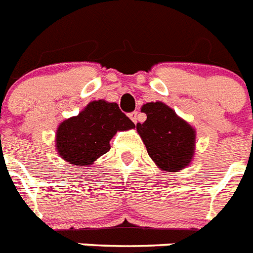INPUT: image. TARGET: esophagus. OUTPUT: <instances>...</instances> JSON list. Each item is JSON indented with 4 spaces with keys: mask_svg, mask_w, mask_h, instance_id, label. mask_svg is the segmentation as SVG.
<instances>
[{
    "mask_svg": "<svg viewBox=\"0 0 253 253\" xmlns=\"http://www.w3.org/2000/svg\"><path fill=\"white\" fill-rule=\"evenodd\" d=\"M129 118H130L131 122H133L134 124H137V122H138V113H137V111H133V113L129 114Z\"/></svg>",
    "mask_w": 253,
    "mask_h": 253,
    "instance_id": "1",
    "label": "esophagus"
}]
</instances>
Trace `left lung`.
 Masks as SVG:
<instances>
[{
	"mask_svg": "<svg viewBox=\"0 0 253 253\" xmlns=\"http://www.w3.org/2000/svg\"><path fill=\"white\" fill-rule=\"evenodd\" d=\"M142 113L147 120L138 123L137 131L152 161L166 172L186 169L195 154V129L162 101L147 102Z\"/></svg>",
	"mask_w": 253,
	"mask_h": 253,
	"instance_id": "1",
	"label": "left lung"
}]
</instances>
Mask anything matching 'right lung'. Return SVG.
<instances>
[{
  "mask_svg": "<svg viewBox=\"0 0 253 253\" xmlns=\"http://www.w3.org/2000/svg\"><path fill=\"white\" fill-rule=\"evenodd\" d=\"M135 128L116 102L95 100L78 115L63 120L55 131V149L66 162L90 166L110 151V140L118 131Z\"/></svg>",
  "mask_w": 253,
  "mask_h": 253,
  "instance_id": "1",
  "label": "right lung"
}]
</instances>
